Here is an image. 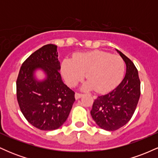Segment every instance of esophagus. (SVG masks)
<instances>
[{"instance_id": "esophagus-1", "label": "esophagus", "mask_w": 158, "mask_h": 158, "mask_svg": "<svg viewBox=\"0 0 158 158\" xmlns=\"http://www.w3.org/2000/svg\"><path fill=\"white\" fill-rule=\"evenodd\" d=\"M83 96V94H80V93H76L75 94V98L77 99H79V98H81V97H82Z\"/></svg>"}]
</instances>
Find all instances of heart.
Wrapping results in <instances>:
<instances>
[{"instance_id": "1", "label": "heart", "mask_w": 158, "mask_h": 158, "mask_svg": "<svg viewBox=\"0 0 158 158\" xmlns=\"http://www.w3.org/2000/svg\"><path fill=\"white\" fill-rule=\"evenodd\" d=\"M124 70V61L119 56L100 50L77 53L73 60L65 59L61 65V72L70 86L77 85L86 73L88 81L84 88H94L98 93L113 89L120 81Z\"/></svg>"}]
</instances>
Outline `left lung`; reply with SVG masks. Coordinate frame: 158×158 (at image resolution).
Masks as SVG:
<instances>
[{"mask_svg": "<svg viewBox=\"0 0 158 158\" xmlns=\"http://www.w3.org/2000/svg\"><path fill=\"white\" fill-rule=\"evenodd\" d=\"M118 52L126 64L124 79L112 91L98 97L90 110L94 120L106 131L119 129L131 119L140 96L137 69L131 59Z\"/></svg>", "mask_w": 158, "mask_h": 158, "instance_id": "8db88e82", "label": "left lung"}]
</instances>
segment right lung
Returning a JSON list of instances; mask_svg holds the SVG:
<instances>
[{
	"label": "right lung",
	"mask_w": 158,
	"mask_h": 158,
	"mask_svg": "<svg viewBox=\"0 0 158 158\" xmlns=\"http://www.w3.org/2000/svg\"><path fill=\"white\" fill-rule=\"evenodd\" d=\"M41 68L47 79L37 82L33 73ZM57 46L47 44L23 62L16 81L20 109L30 124L44 131L59 128L68 119L75 101V92L61 80Z\"/></svg>",
	"instance_id": "1"
}]
</instances>
